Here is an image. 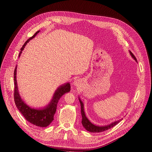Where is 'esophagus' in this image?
<instances>
[{
  "label": "esophagus",
  "instance_id": "1",
  "mask_svg": "<svg viewBox=\"0 0 152 152\" xmlns=\"http://www.w3.org/2000/svg\"><path fill=\"white\" fill-rule=\"evenodd\" d=\"M73 84L75 86H76V87H79V86H80L81 85V82L79 79H76L74 80Z\"/></svg>",
  "mask_w": 152,
  "mask_h": 152
}]
</instances>
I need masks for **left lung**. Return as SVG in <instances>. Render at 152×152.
<instances>
[{"label":"left lung","mask_w":152,"mask_h":152,"mask_svg":"<svg viewBox=\"0 0 152 152\" xmlns=\"http://www.w3.org/2000/svg\"><path fill=\"white\" fill-rule=\"evenodd\" d=\"M130 53H131L132 58L137 62L135 56H134V55L131 51H130ZM79 102H80V107H81V114H82V124L83 126L85 128L86 131H88L90 132H93V133H99V132H104V131H107V130H108V129H111V127H113L114 126L117 125L121 120H120L114 121V122L110 124H108V125L104 126H99L94 125V124L91 123L90 122V121L88 119V118L86 117L85 112H84L83 103H82V102L81 101V100L79 97Z\"/></svg>","instance_id":"obj_1"}]
</instances>
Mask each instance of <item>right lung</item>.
Returning <instances> with one entry per match:
<instances>
[{
	"mask_svg": "<svg viewBox=\"0 0 152 152\" xmlns=\"http://www.w3.org/2000/svg\"><path fill=\"white\" fill-rule=\"evenodd\" d=\"M39 32L37 31L35 34L31 38H29L25 42L24 45L21 48V51L19 53V56H20L21 52L25 48L27 43L34 38L36 35ZM17 66L15 68L14 73V102L16 104L17 107L21 114L23 115L25 119L28 121L31 124L39 127H47L49 126L53 120V117L56 111V107L58 102L59 99L65 93H68L70 91V84L67 83L60 86L59 88L55 92L53 97L50 102V103L45 107L42 109L36 110L34 108H31L30 106L27 105L23 100L21 99L18 90L17 80H16V72Z\"/></svg>",
	"mask_w": 152,
	"mask_h": 152,
	"instance_id": "right-lung-1",
	"label": "right lung"
}]
</instances>
